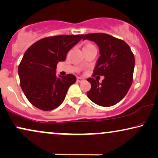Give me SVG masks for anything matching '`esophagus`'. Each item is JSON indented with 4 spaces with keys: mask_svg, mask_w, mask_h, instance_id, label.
Here are the masks:
<instances>
[{
    "mask_svg": "<svg viewBox=\"0 0 158 158\" xmlns=\"http://www.w3.org/2000/svg\"><path fill=\"white\" fill-rule=\"evenodd\" d=\"M85 79L82 77H77V81L78 82H81V81H84Z\"/></svg>",
    "mask_w": 158,
    "mask_h": 158,
    "instance_id": "34e87169",
    "label": "esophagus"
}]
</instances>
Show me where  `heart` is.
<instances>
[{"label": "heart", "instance_id": "heart-1", "mask_svg": "<svg viewBox=\"0 0 158 158\" xmlns=\"http://www.w3.org/2000/svg\"><path fill=\"white\" fill-rule=\"evenodd\" d=\"M89 46H93V45H92V44H87L85 46V47H89Z\"/></svg>", "mask_w": 158, "mask_h": 158}]
</instances>
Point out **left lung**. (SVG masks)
<instances>
[{
    "instance_id": "left-lung-1",
    "label": "left lung",
    "mask_w": 158,
    "mask_h": 158,
    "mask_svg": "<svg viewBox=\"0 0 158 158\" xmlns=\"http://www.w3.org/2000/svg\"><path fill=\"white\" fill-rule=\"evenodd\" d=\"M85 39L96 44L101 55L93 77H105L101 83L94 78L87 79L91 84L87 97L101 106L115 105L126 95L132 85L134 55L125 41L106 33H89L84 35Z\"/></svg>"
}]
</instances>
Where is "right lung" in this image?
I'll return each instance as SVG.
<instances>
[{
	"label": "right lung",
	"mask_w": 158,
	"mask_h": 158,
	"mask_svg": "<svg viewBox=\"0 0 158 158\" xmlns=\"http://www.w3.org/2000/svg\"><path fill=\"white\" fill-rule=\"evenodd\" d=\"M84 35H60L46 37L26 50L18 67L21 88L32 105L43 111L58 107L69 87L77 81L73 74L56 77L57 63Z\"/></svg>",
	"instance_id": "add662e5"
}]
</instances>
